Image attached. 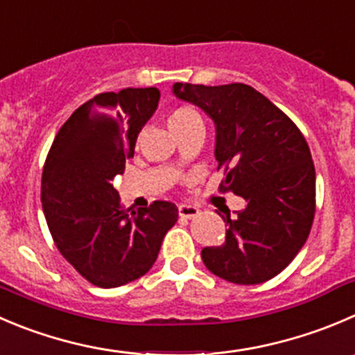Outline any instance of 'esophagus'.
Wrapping results in <instances>:
<instances>
[{
    "instance_id": "obj_1",
    "label": "esophagus",
    "mask_w": 355,
    "mask_h": 355,
    "mask_svg": "<svg viewBox=\"0 0 355 355\" xmlns=\"http://www.w3.org/2000/svg\"><path fill=\"white\" fill-rule=\"evenodd\" d=\"M178 215L182 218H194V216L199 215V209L192 205H180L178 206Z\"/></svg>"
}]
</instances>
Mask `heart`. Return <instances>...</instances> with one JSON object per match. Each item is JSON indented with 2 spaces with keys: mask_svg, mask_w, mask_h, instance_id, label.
I'll use <instances>...</instances> for the list:
<instances>
[{
  "mask_svg": "<svg viewBox=\"0 0 355 355\" xmlns=\"http://www.w3.org/2000/svg\"><path fill=\"white\" fill-rule=\"evenodd\" d=\"M192 118H196V114L191 111V109L177 107L171 111L170 118H168V123H170V128H175V126L182 125V123L189 121V119H192Z\"/></svg>",
  "mask_w": 355,
  "mask_h": 355,
  "instance_id": "heart-1",
  "label": "heart"
}]
</instances>
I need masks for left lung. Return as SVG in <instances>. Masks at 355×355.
I'll use <instances>...</instances> for the list:
<instances>
[{
    "label": "left lung",
    "mask_w": 355,
    "mask_h": 355,
    "mask_svg": "<svg viewBox=\"0 0 355 355\" xmlns=\"http://www.w3.org/2000/svg\"><path fill=\"white\" fill-rule=\"evenodd\" d=\"M173 92L215 121L220 189L246 199L236 218L222 216L225 243L202 248L206 269L236 284L272 279L297 257L314 222L315 168L307 140L250 85L175 83Z\"/></svg>",
    "instance_id": "obj_1"
}]
</instances>
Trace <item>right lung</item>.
Instances as JSON below:
<instances>
[{"label":"right lung","instance_id":"obj_1","mask_svg":"<svg viewBox=\"0 0 355 355\" xmlns=\"http://www.w3.org/2000/svg\"><path fill=\"white\" fill-rule=\"evenodd\" d=\"M157 102V88L95 95L62 125L44 161L41 202L55 246L98 288L123 286L149 272L178 218L168 201L125 209L112 185Z\"/></svg>","mask_w":355,"mask_h":355}]
</instances>
